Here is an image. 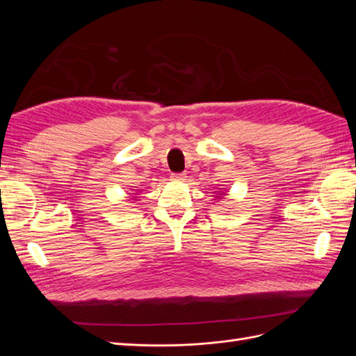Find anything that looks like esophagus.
<instances>
[{
    "label": "esophagus",
    "instance_id": "obj_1",
    "mask_svg": "<svg viewBox=\"0 0 356 356\" xmlns=\"http://www.w3.org/2000/svg\"><path fill=\"white\" fill-rule=\"evenodd\" d=\"M170 178L174 181H182V179H186V174L184 172H179V174H172Z\"/></svg>",
    "mask_w": 356,
    "mask_h": 356
}]
</instances>
